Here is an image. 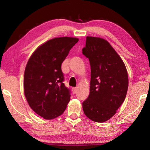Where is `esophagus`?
Returning <instances> with one entry per match:
<instances>
[{
  "instance_id": "1",
  "label": "esophagus",
  "mask_w": 150,
  "mask_h": 150,
  "mask_svg": "<svg viewBox=\"0 0 150 150\" xmlns=\"http://www.w3.org/2000/svg\"><path fill=\"white\" fill-rule=\"evenodd\" d=\"M72 93H73L74 94H76L77 93V91H78V88H73L72 89Z\"/></svg>"
}]
</instances>
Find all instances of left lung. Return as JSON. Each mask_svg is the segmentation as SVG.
<instances>
[{
	"mask_svg": "<svg viewBox=\"0 0 150 150\" xmlns=\"http://www.w3.org/2000/svg\"><path fill=\"white\" fill-rule=\"evenodd\" d=\"M83 54L91 66L90 93L83 103L84 112L93 121H106L116 114L126 98V66L110 44L100 38L88 36Z\"/></svg>",
	"mask_w": 150,
	"mask_h": 150,
	"instance_id": "8db88e82",
	"label": "left lung"
}]
</instances>
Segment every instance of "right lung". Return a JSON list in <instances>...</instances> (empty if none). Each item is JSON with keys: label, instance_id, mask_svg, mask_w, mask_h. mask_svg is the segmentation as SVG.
Returning a JSON list of instances; mask_svg holds the SVG:
<instances>
[{"label": "right lung", "instance_id": "right-lung-1", "mask_svg": "<svg viewBox=\"0 0 150 150\" xmlns=\"http://www.w3.org/2000/svg\"><path fill=\"white\" fill-rule=\"evenodd\" d=\"M78 41L69 37L49 40L36 49L27 63L25 96L32 110L44 119L61 115L70 101V90L63 83L61 64Z\"/></svg>", "mask_w": 150, "mask_h": 150}]
</instances>
